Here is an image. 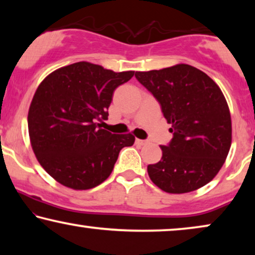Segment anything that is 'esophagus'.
<instances>
[{
    "mask_svg": "<svg viewBox=\"0 0 255 255\" xmlns=\"http://www.w3.org/2000/svg\"><path fill=\"white\" fill-rule=\"evenodd\" d=\"M135 142H137V144L138 145H146V144H147V140H141V139H137V140H135Z\"/></svg>",
    "mask_w": 255,
    "mask_h": 255,
    "instance_id": "1",
    "label": "esophagus"
}]
</instances>
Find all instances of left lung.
I'll return each instance as SVG.
<instances>
[{"label": "left lung", "mask_w": 255, "mask_h": 255, "mask_svg": "<svg viewBox=\"0 0 255 255\" xmlns=\"http://www.w3.org/2000/svg\"><path fill=\"white\" fill-rule=\"evenodd\" d=\"M159 101L172 125L173 139L160 146L162 158L147 166L152 182L169 194L205 186L224 165L232 142V123L224 94L204 72L187 64L135 72Z\"/></svg>", "instance_id": "left-lung-1"}]
</instances>
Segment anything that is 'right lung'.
<instances>
[{
    "label": "right lung",
    "instance_id": "add662e5",
    "mask_svg": "<svg viewBox=\"0 0 255 255\" xmlns=\"http://www.w3.org/2000/svg\"><path fill=\"white\" fill-rule=\"evenodd\" d=\"M133 71L114 72L80 61L48 74L34 93L27 114L31 147L40 166L62 186L87 190L110 176L132 133L101 128L113 94Z\"/></svg>",
    "mask_w": 255,
    "mask_h": 255
}]
</instances>
